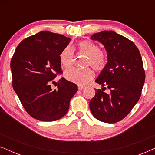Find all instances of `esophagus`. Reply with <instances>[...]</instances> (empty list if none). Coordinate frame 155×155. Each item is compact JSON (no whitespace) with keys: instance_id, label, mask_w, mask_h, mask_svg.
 <instances>
[{"instance_id":"obj_1","label":"esophagus","mask_w":155,"mask_h":155,"mask_svg":"<svg viewBox=\"0 0 155 155\" xmlns=\"http://www.w3.org/2000/svg\"><path fill=\"white\" fill-rule=\"evenodd\" d=\"M84 86H82V85H78V90H82V89H84Z\"/></svg>"}]
</instances>
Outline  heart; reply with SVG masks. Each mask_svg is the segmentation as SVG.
<instances>
[{
    "instance_id": "1",
    "label": "heart",
    "mask_w": 155,
    "mask_h": 155,
    "mask_svg": "<svg viewBox=\"0 0 155 155\" xmlns=\"http://www.w3.org/2000/svg\"><path fill=\"white\" fill-rule=\"evenodd\" d=\"M78 50L80 54L87 56L85 65L91 66L95 71L101 72L107 65V56L101 52V48L97 44L88 40H84L78 43ZM74 60V49L68 46L60 54L61 65L65 68H71ZM65 77L69 81L78 84H85L94 77L93 71L90 68H71L65 72Z\"/></svg>"
}]
</instances>
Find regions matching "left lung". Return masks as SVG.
<instances>
[{"instance_id": "8db88e82", "label": "left lung", "mask_w": 155, "mask_h": 155, "mask_svg": "<svg viewBox=\"0 0 155 155\" xmlns=\"http://www.w3.org/2000/svg\"><path fill=\"white\" fill-rule=\"evenodd\" d=\"M91 39L104 44L108 62L95 80L104 87L103 90H96L90 109L97 120L114 124L130 113L141 96L145 80L143 60L132 41L113 31L96 33ZM107 88L110 94L103 92Z\"/></svg>"}]
</instances>
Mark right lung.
Masks as SVG:
<instances>
[{"mask_svg":"<svg viewBox=\"0 0 155 155\" xmlns=\"http://www.w3.org/2000/svg\"><path fill=\"white\" fill-rule=\"evenodd\" d=\"M71 38L42 31L19 44L12 57V87L31 117L54 121L68 111L70 101L78 90L73 82L61 78L53 89L55 78L62 74L60 54Z\"/></svg>","mask_w":155,"mask_h":155,"instance_id":"obj_1","label":"right lung"}]
</instances>
